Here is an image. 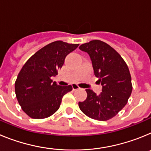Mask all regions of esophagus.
<instances>
[{
	"instance_id": "1",
	"label": "esophagus",
	"mask_w": 151,
	"mask_h": 151,
	"mask_svg": "<svg viewBox=\"0 0 151 151\" xmlns=\"http://www.w3.org/2000/svg\"><path fill=\"white\" fill-rule=\"evenodd\" d=\"M72 86H73V90H77V89H79L80 88L78 87V85H77V84L76 83H73V85H72Z\"/></svg>"
}]
</instances>
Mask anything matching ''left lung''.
Returning <instances> with one entry per match:
<instances>
[{
  "label": "left lung",
  "instance_id": "8db88e82",
  "mask_svg": "<svg viewBox=\"0 0 151 151\" xmlns=\"http://www.w3.org/2000/svg\"><path fill=\"white\" fill-rule=\"evenodd\" d=\"M78 48L89 55L94 76L102 85L99 94L86 89L87 98L78 102L80 110L91 119L108 120L125 106L132 94L129 68L122 57L104 41L93 40Z\"/></svg>",
  "mask_w": 151,
  "mask_h": 151
}]
</instances>
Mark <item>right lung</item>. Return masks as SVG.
<instances>
[{
	"mask_svg": "<svg viewBox=\"0 0 151 151\" xmlns=\"http://www.w3.org/2000/svg\"><path fill=\"white\" fill-rule=\"evenodd\" d=\"M78 44L62 41L46 45L24 64L15 82L17 98L22 110L32 119L53 115L60 106L62 98L73 90L71 85L60 86L51 80L64 63L66 56Z\"/></svg>",
	"mask_w": 151,
	"mask_h": 151,
	"instance_id": "add662e5",
	"label": "right lung"
}]
</instances>
